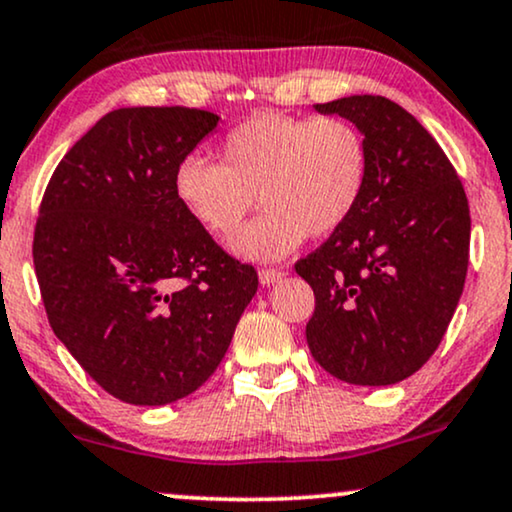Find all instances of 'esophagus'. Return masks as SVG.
<instances>
[{
  "label": "esophagus",
  "mask_w": 512,
  "mask_h": 512,
  "mask_svg": "<svg viewBox=\"0 0 512 512\" xmlns=\"http://www.w3.org/2000/svg\"><path fill=\"white\" fill-rule=\"evenodd\" d=\"M285 275H287L285 270H280V268H261V270H258V280H261V285H273V282L282 280Z\"/></svg>",
  "instance_id": "34e87169"
}]
</instances>
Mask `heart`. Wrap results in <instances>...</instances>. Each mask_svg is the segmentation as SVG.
Listing matches in <instances>:
<instances>
[{"instance_id":"b5f03b06","label":"heart","mask_w":512,"mask_h":512,"mask_svg":"<svg viewBox=\"0 0 512 512\" xmlns=\"http://www.w3.org/2000/svg\"><path fill=\"white\" fill-rule=\"evenodd\" d=\"M370 180V144L342 116L261 111L220 144V163L189 154L175 166L173 192L197 225L230 237L254 208L266 211L232 239L246 261H280L306 237L339 232Z\"/></svg>"}]
</instances>
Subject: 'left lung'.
Instances as JSON below:
<instances>
[{"label": "left lung", "instance_id": "1", "mask_svg": "<svg viewBox=\"0 0 512 512\" xmlns=\"http://www.w3.org/2000/svg\"><path fill=\"white\" fill-rule=\"evenodd\" d=\"M315 111L363 130L370 180L349 223L294 266L315 294L308 349L342 382L396 384L430 361L456 313L468 197L437 140L391 99L353 94Z\"/></svg>", "mask_w": 512, "mask_h": 512}]
</instances>
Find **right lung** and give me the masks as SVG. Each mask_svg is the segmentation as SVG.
Instances as JSON below:
<instances>
[{"label":"right lung","instance_id":"right-lung-1","mask_svg":"<svg viewBox=\"0 0 512 512\" xmlns=\"http://www.w3.org/2000/svg\"><path fill=\"white\" fill-rule=\"evenodd\" d=\"M218 116L132 106L99 118L49 180L33 261L49 325L104 391L166 406L223 361L258 275L173 192L175 166Z\"/></svg>","mask_w":512,"mask_h":512}]
</instances>
